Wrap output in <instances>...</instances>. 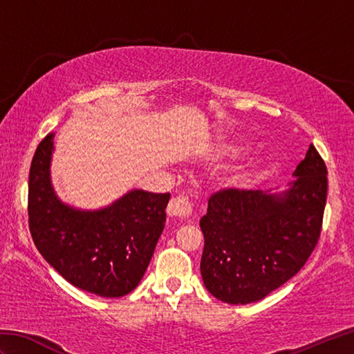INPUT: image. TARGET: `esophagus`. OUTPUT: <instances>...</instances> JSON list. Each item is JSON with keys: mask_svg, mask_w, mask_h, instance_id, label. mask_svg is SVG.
Wrapping results in <instances>:
<instances>
[{"mask_svg": "<svg viewBox=\"0 0 354 354\" xmlns=\"http://www.w3.org/2000/svg\"><path fill=\"white\" fill-rule=\"evenodd\" d=\"M167 213L179 221H187L193 214L192 201L187 196H183V194L171 198L167 205Z\"/></svg>", "mask_w": 354, "mask_h": 354, "instance_id": "obj_1", "label": "esophagus"}]
</instances>
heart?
Instances as JSON below:
<instances>
[{"label": "heart", "mask_w": 354, "mask_h": 354, "mask_svg": "<svg viewBox=\"0 0 354 354\" xmlns=\"http://www.w3.org/2000/svg\"><path fill=\"white\" fill-rule=\"evenodd\" d=\"M248 147H250V142L242 137L225 138L216 146L214 155L216 158H219V160H228V158H237L240 155H243Z\"/></svg>", "instance_id": "1"}]
</instances>
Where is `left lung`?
I'll return each instance as SVG.
<instances>
[{
  "label": "left lung",
  "instance_id": "obj_1",
  "mask_svg": "<svg viewBox=\"0 0 354 354\" xmlns=\"http://www.w3.org/2000/svg\"><path fill=\"white\" fill-rule=\"evenodd\" d=\"M283 196L222 189L208 199L201 274L228 304L260 301L301 269L317 246L327 201V167L310 145Z\"/></svg>",
  "mask_w": 354,
  "mask_h": 354
}]
</instances>
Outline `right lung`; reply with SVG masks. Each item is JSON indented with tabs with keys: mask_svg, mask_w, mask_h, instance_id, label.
Listing matches in <instances>:
<instances>
[{
	"mask_svg": "<svg viewBox=\"0 0 354 354\" xmlns=\"http://www.w3.org/2000/svg\"><path fill=\"white\" fill-rule=\"evenodd\" d=\"M53 140L50 132L37 145L28 175V228L37 251L82 290L127 295L152 259L170 193L133 190L99 212L64 205L50 184Z\"/></svg>",
	"mask_w": 354,
	"mask_h": 354,
	"instance_id": "1",
	"label": "right lung"
}]
</instances>
